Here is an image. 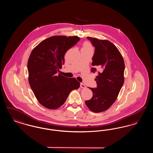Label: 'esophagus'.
I'll use <instances>...</instances> for the list:
<instances>
[{"instance_id": "obj_1", "label": "esophagus", "mask_w": 153, "mask_h": 153, "mask_svg": "<svg viewBox=\"0 0 153 153\" xmlns=\"http://www.w3.org/2000/svg\"><path fill=\"white\" fill-rule=\"evenodd\" d=\"M80 88H82V89H84V88H86V87H85V85L83 83H81L80 84Z\"/></svg>"}]
</instances>
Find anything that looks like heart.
<instances>
[{"mask_svg": "<svg viewBox=\"0 0 153 153\" xmlns=\"http://www.w3.org/2000/svg\"><path fill=\"white\" fill-rule=\"evenodd\" d=\"M82 48L87 49H92V46L91 44H90L88 41L84 42V43L83 44V45H82Z\"/></svg>", "mask_w": 153, "mask_h": 153, "instance_id": "b5f03b06", "label": "heart"}]
</instances>
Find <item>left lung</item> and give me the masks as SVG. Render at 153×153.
<instances>
[{
  "mask_svg": "<svg viewBox=\"0 0 153 153\" xmlns=\"http://www.w3.org/2000/svg\"><path fill=\"white\" fill-rule=\"evenodd\" d=\"M88 39L95 48L91 72H97V88H89L93 96L85 104L94 112L106 111L116 101L123 85L124 62L117 47L108 40L96 38Z\"/></svg>",
  "mask_w": 153,
  "mask_h": 153,
  "instance_id": "obj_1",
  "label": "left lung"
}]
</instances>
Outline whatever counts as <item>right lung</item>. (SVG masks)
I'll list each match as a JSON object with an SVG mask.
<instances>
[{"label": "right lung", "mask_w": 153, "mask_h": 153, "mask_svg": "<svg viewBox=\"0 0 153 153\" xmlns=\"http://www.w3.org/2000/svg\"><path fill=\"white\" fill-rule=\"evenodd\" d=\"M80 40L77 36L49 37L38 44L30 55L27 69L30 87L39 102L48 109H56L73 89L80 87L75 78L58 72L64 64L66 52Z\"/></svg>", "instance_id": "right-lung-1"}]
</instances>
